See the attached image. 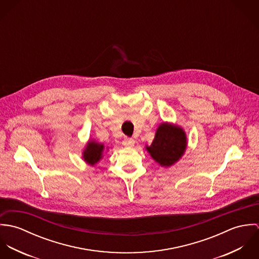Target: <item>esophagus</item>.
<instances>
[{
	"label": "esophagus",
	"mask_w": 259,
	"mask_h": 259,
	"mask_svg": "<svg viewBox=\"0 0 259 259\" xmlns=\"http://www.w3.org/2000/svg\"><path fill=\"white\" fill-rule=\"evenodd\" d=\"M123 145L127 148H132L135 146V140L133 139H128V138H125L124 141H123Z\"/></svg>",
	"instance_id": "obj_1"
}]
</instances>
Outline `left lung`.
I'll use <instances>...</instances> for the list:
<instances>
[{
	"mask_svg": "<svg viewBox=\"0 0 259 259\" xmlns=\"http://www.w3.org/2000/svg\"><path fill=\"white\" fill-rule=\"evenodd\" d=\"M186 146L185 131L181 126L163 122L157 127L151 145L146 149L157 163L168 167L184 155Z\"/></svg>",
	"mask_w": 259,
	"mask_h": 259,
	"instance_id": "obj_1",
	"label": "left lung"
}]
</instances>
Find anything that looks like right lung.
I'll use <instances>...</instances> for the list:
<instances>
[{
	"instance_id": "obj_1",
	"label": "right lung",
	"mask_w": 259,
	"mask_h": 259,
	"mask_svg": "<svg viewBox=\"0 0 259 259\" xmlns=\"http://www.w3.org/2000/svg\"><path fill=\"white\" fill-rule=\"evenodd\" d=\"M104 149H105L104 145L99 144L96 141H90L87 144L85 148L83 149L82 158L87 163L91 165H95L103 157Z\"/></svg>"
}]
</instances>
